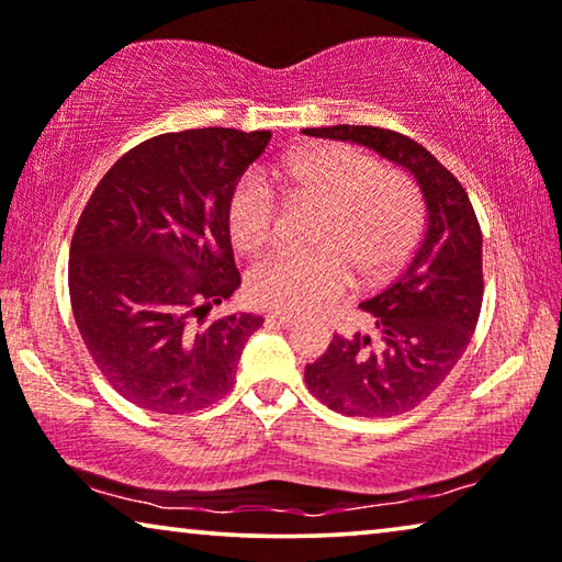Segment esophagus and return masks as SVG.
Listing matches in <instances>:
<instances>
[{"label":"esophagus","instance_id":"34e87169","mask_svg":"<svg viewBox=\"0 0 562 562\" xmlns=\"http://www.w3.org/2000/svg\"><path fill=\"white\" fill-rule=\"evenodd\" d=\"M267 323H272V326H280V328H290L295 326L297 318L290 313H267Z\"/></svg>","mask_w":562,"mask_h":562}]
</instances>
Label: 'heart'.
Listing matches in <instances>:
<instances>
[{
    "label": "heart",
    "instance_id": "heart-1",
    "mask_svg": "<svg viewBox=\"0 0 562 562\" xmlns=\"http://www.w3.org/2000/svg\"><path fill=\"white\" fill-rule=\"evenodd\" d=\"M290 201L321 203L311 244L280 249L251 267L257 303L288 313H311L341 300L363 282H382L402 270L423 234V195L405 172L376 168L369 155L346 145L297 149L272 168ZM280 195L262 172H244L228 195V232L241 251L267 247L278 234Z\"/></svg>",
    "mask_w": 562,
    "mask_h": 562
}]
</instances>
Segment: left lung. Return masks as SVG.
Returning a JSON list of instances; mask_svg holds the SVG:
<instances>
[{
  "instance_id": "8db88e82",
  "label": "left lung",
  "mask_w": 562,
  "mask_h": 562,
  "mask_svg": "<svg viewBox=\"0 0 562 562\" xmlns=\"http://www.w3.org/2000/svg\"><path fill=\"white\" fill-rule=\"evenodd\" d=\"M311 137L357 142L405 168L420 186L428 224L405 272L359 307L374 315V336H334L305 367V384L336 413L392 417L428 400L446 382L476 330L484 274L481 226L469 193L423 145L379 126L336 124Z\"/></svg>"
}]
</instances>
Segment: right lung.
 <instances>
[{"mask_svg": "<svg viewBox=\"0 0 562 562\" xmlns=\"http://www.w3.org/2000/svg\"><path fill=\"white\" fill-rule=\"evenodd\" d=\"M270 137L160 134L122 155L86 203L70 239V307L91 359L132 405L193 413L234 386L265 318L209 313L241 284L228 195Z\"/></svg>", "mask_w": 562, "mask_h": 562, "instance_id": "obj_1", "label": "right lung"}]
</instances>
